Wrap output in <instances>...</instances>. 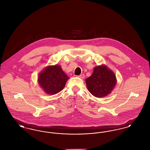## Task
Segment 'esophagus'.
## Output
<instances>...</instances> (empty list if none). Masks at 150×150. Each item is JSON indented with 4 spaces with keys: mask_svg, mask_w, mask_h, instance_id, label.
<instances>
[{
    "mask_svg": "<svg viewBox=\"0 0 150 150\" xmlns=\"http://www.w3.org/2000/svg\"><path fill=\"white\" fill-rule=\"evenodd\" d=\"M78 77L80 78L84 79L85 78V75H84V74H81L78 76Z\"/></svg>",
    "mask_w": 150,
    "mask_h": 150,
    "instance_id": "1",
    "label": "esophagus"
}]
</instances>
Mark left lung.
Returning <instances> with one entry per match:
<instances>
[{
	"instance_id": "1",
	"label": "left lung",
	"mask_w": 150,
	"mask_h": 150,
	"mask_svg": "<svg viewBox=\"0 0 150 150\" xmlns=\"http://www.w3.org/2000/svg\"><path fill=\"white\" fill-rule=\"evenodd\" d=\"M89 92L96 97L102 98L111 93L116 84L114 72L105 65L94 67L92 75L86 79Z\"/></svg>"
}]
</instances>
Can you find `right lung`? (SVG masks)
Segmentation results:
<instances>
[{
    "mask_svg": "<svg viewBox=\"0 0 150 150\" xmlns=\"http://www.w3.org/2000/svg\"><path fill=\"white\" fill-rule=\"evenodd\" d=\"M69 78L61 67L56 64L47 66L39 74L38 83L45 93L53 95L64 89Z\"/></svg>",
    "mask_w": 150,
    "mask_h": 150,
    "instance_id": "add662e5",
    "label": "right lung"
}]
</instances>
